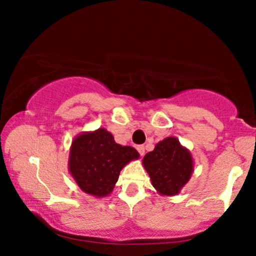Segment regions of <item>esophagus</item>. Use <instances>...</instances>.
Listing matches in <instances>:
<instances>
[{
  "mask_svg": "<svg viewBox=\"0 0 256 256\" xmlns=\"http://www.w3.org/2000/svg\"><path fill=\"white\" fill-rule=\"evenodd\" d=\"M136 150L138 151V154H140V156H144V152H146L144 146H136Z\"/></svg>",
  "mask_w": 256,
  "mask_h": 256,
  "instance_id": "obj_1",
  "label": "esophagus"
}]
</instances>
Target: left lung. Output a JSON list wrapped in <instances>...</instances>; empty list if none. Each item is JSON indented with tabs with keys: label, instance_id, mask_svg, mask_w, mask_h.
<instances>
[{
	"label": "left lung",
	"instance_id": "obj_1",
	"mask_svg": "<svg viewBox=\"0 0 256 256\" xmlns=\"http://www.w3.org/2000/svg\"><path fill=\"white\" fill-rule=\"evenodd\" d=\"M142 164L157 193L167 196L180 194L194 172L190 151L174 136L158 142L154 149L144 156Z\"/></svg>",
	"mask_w": 256,
	"mask_h": 256
}]
</instances>
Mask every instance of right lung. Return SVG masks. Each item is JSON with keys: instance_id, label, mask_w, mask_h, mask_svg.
Wrapping results in <instances>:
<instances>
[{"instance_id": "obj_1", "label": "right lung", "mask_w": 256, "mask_h": 256, "mask_svg": "<svg viewBox=\"0 0 256 256\" xmlns=\"http://www.w3.org/2000/svg\"><path fill=\"white\" fill-rule=\"evenodd\" d=\"M140 154L130 146L116 144L106 128L82 132L72 141L68 172L82 192L94 198L110 194L120 170Z\"/></svg>"}]
</instances>
